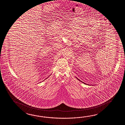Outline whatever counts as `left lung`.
Masks as SVG:
<instances>
[{
    "label": "left lung",
    "instance_id": "1",
    "mask_svg": "<svg viewBox=\"0 0 125 125\" xmlns=\"http://www.w3.org/2000/svg\"><path fill=\"white\" fill-rule=\"evenodd\" d=\"M78 79V80H80V81H81V82H82V81H80V80H79V79ZM83 83H84V84H87V85H88V84H86V83H83ZM88 85H89V84H88ZM92 86H93V85H92Z\"/></svg>",
    "mask_w": 125,
    "mask_h": 125
}]
</instances>
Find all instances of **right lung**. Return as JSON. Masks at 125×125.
<instances>
[{
	"label": "right lung",
	"mask_w": 125,
	"mask_h": 125,
	"mask_svg": "<svg viewBox=\"0 0 125 125\" xmlns=\"http://www.w3.org/2000/svg\"><path fill=\"white\" fill-rule=\"evenodd\" d=\"M46 79H47V78H46ZM44 80H43V81H44Z\"/></svg>",
	"instance_id": "obj_1"
}]
</instances>
